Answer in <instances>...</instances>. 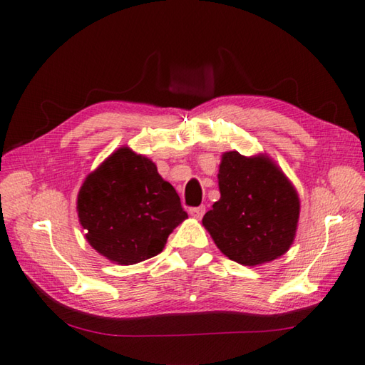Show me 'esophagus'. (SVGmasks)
Segmentation results:
<instances>
[{"mask_svg":"<svg viewBox=\"0 0 365 365\" xmlns=\"http://www.w3.org/2000/svg\"><path fill=\"white\" fill-rule=\"evenodd\" d=\"M204 213H205V207H204V205L195 207V208H191V210H190V215L192 216V218H196V220H200V218H202Z\"/></svg>","mask_w":365,"mask_h":365,"instance_id":"esophagus-1","label":"esophagus"}]
</instances>
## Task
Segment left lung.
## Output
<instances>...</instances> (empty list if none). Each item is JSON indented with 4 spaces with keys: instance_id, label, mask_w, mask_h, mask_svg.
<instances>
[{
    "instance_id": "1",
    "label": "left lung",
    "mask_w": 365,
    "mask_h": 365,
    "mask_svg": "<svg viewBox=\"0 0 365 365\" xmlns=\"http://www.w3.org/2000/svg\"><path fill=\"white\" fill-rule=\"evenodd\" d=\"M221 197L202 218L218 250L246 267L279 259L293 245L299 196L267 153L224 152L218 170Z\"/></svg>"
}]
</instances>
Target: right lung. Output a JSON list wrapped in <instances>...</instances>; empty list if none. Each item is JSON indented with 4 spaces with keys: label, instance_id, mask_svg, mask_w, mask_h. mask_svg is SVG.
Returning <instances> with one entry per match:
<instances>
[{
    "label": "right lung",
    "instance_id": "right-lung-1",
    "mask_svg": "<svg viewBox=\"0 0 365 365\" xmlns=\"http://www.w3.org/2000/svg\"><path fill=\"white\" fill-rule=\"evenodd\" d=\"M76 212L89 245L118 265L160 254L170 232L188 218L157 165L127 145L84 178Z\"/></svg>",
    "mask_w": 365,
    "mask_h": 365
}]
</instances>
